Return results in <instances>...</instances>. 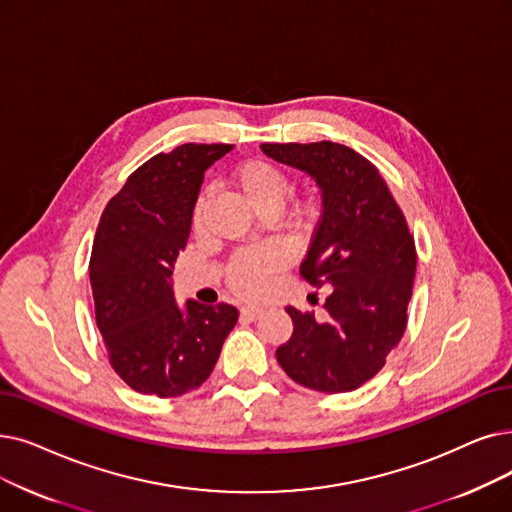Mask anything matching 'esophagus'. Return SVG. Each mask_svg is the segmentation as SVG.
Instances as JSON below:
<instances>
[{"label":"esophagus","mask_w":512,"mask_h":512,"mask_svg":"<svg viewBox=\"0 0 512 512\" xmlns=\"http://www.w3.org/2000/svg\"><path fill=\"white\" fill-rule=\"evenodd\" d=\"M240 311H242V316H244V318L255 320V318H259V316L263 314V307H257V305H244Z\"/></svg>","instance_id":"34e87169"}]
</instances>
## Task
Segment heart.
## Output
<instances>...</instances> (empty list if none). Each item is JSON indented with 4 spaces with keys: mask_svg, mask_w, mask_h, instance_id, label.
I'll return each instance as SVG.
<instances>
[{
    "mask_svg": "<svg viewBox=\"0 0 512 512\" xmlns=\"http://www.w3.org/2000/svg\"><path fill=\"white\" fill-rule=\"evenodd\" d=\"M234 182L244 194V198L261 213H276L288 196L293 192V180L282 167L265 159H253L242 163L236 173ZM207 194L203 192L196 198L192 207V228L201 230L205 219ZM318 219V205L314 201H299L286 215V224L295 230H307ZM288 249L280 242H265L259 247L242 249L234 253L226 268V280L232 291L240 297H259L265 293L274 280V276L286 268Z\"/></svg>",
    "mask_w": 512,
    "mask_h": 512,
    "instance_id": "1",
    "label": "heart"
}]
</instances>
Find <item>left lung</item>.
Returning a JSON list of instances; mask_svg holds the SVG:
<instances>
[{"mask_svg":"<svg viewBox=\"0 0 512 512\" xmlns=\"http://www.w3.org/2000/svg\"><path fill=\"white\" fill-rule=\"evenodd\" d=\"M322 190V215L301 276L326 286L324 316L288 305L293 337L276 349L291 379L322 393L358 389L402 341L416 272L406 217L368 159L337 142L261 144Z\"/></svg>","mask_w":512,"mask_h":512,"instance_id":"1","label":"left lung"}]
</instances>
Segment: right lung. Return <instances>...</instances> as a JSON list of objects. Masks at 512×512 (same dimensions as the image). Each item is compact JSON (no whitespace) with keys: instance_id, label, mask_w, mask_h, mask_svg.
<instances>
[{"instance_id":"add662e5","label":"right lung","mask_w":512,"mask_h":512,"mask_svg":"<svg viewBox=\"0 0 512 512\" xmlns=\"http://www.w3.org/2000/svg\"><path fill=\"white\" fill-rule=\"evenodd\" d=\"M232 144H182L133 171L110 198L90 259L96 324L110 366L138 393L201 387L238 322L228 303H175L171 274L186 249L205 171Z\"/></svg>"}]
</instances>
